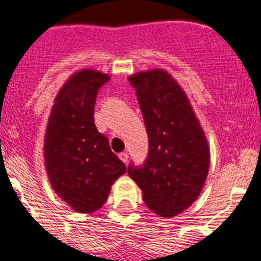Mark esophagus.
Listing matches in <instances>:
<instances>
[{
    "label": "esophagus",
    "instance_id": "1",
    "mask_svg": "<svg viewBox=\"0 0 261 261\" xmlns=\"http://www.w3.org/2000/svg\"><path fill=\"white\" fill-rule=\"evenodd\" d=\"M119 158H120V160H122V161H123V162H124V164H127V162H128V154H127V152H120V154H119Z\"/></svg>",
    "mask_w": 261,
    "mask_h": 261
}]
</instances>
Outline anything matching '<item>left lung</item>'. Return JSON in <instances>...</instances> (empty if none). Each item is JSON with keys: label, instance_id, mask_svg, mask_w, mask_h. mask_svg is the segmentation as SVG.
<instances>
[{"label": "left lung", "instance_id": "1", "mask_svg": "<svg viewBox=\"0 0 261 261\" xmlns=\"http://www.w3.org/2000/svg\"><path fill=\"white\" fill-rule=\"evenodd\" d=\"M149 137L141 166L127 173L145 204L162 217H173L196 201L209 170L206 138L185 92L162 69L130 76Z\"/></svg>", "mask_w": 261, "mask_h": 261}]
</instances>
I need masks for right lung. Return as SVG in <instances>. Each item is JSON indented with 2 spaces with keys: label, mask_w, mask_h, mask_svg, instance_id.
Segmentation results:
<instances>
[{
  "label": "right lung",
  "mask_w": 261,
  "mask_h": 261,
  "mask_svg": "<svg viewBox=\"0 0 261 261\" xmlns=\"http://www.w3.org/2000/svg\"><path fill=\"white\" fill-rule=\"evenodd\" d=\"M110 76L92 69L72 75L60 90L46 127L44 160L50 185L71 207L92 213L127 171L95 126L97 92Z\"/></svg>",
  "instance_id": "obj_1"
}]
</instances>
